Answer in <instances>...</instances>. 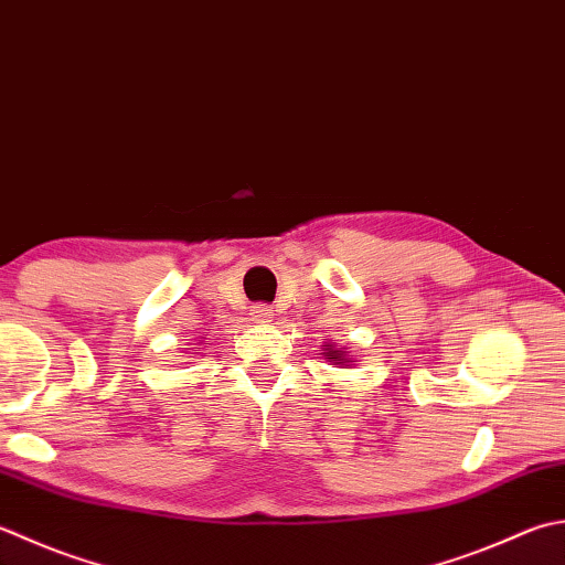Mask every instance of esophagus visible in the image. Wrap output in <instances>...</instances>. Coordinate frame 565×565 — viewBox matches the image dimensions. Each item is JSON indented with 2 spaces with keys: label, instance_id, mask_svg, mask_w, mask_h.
Segmentation results:
<instances>
[{
  "label": "esophagus",
  "instance_id": "obj_1",
  "mask_svg": "<svg viewBox=\"0 0 565 565\" xmlns=\"http://www.w3.org/2000/svg\"><path fill=\"white\" fill-rule=\"evenodd\" d=\"M271 306H267V303H257L252 308V320H257V323H269L271 320Z\"/></svg>",
  "mask_w": 565,
  "mask_h": 565
}]
</instances>
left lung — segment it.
<instances>
[{"mask_svg":"<svg viewBox=\"0 0 565 565\" xmlns=\"http://www.w3.org/2000/svg\"><path fill=\"white\" fill-rule=\"evenodd\" d=\"M326 358H328V360H335V362H338V360H342V350H333V348H330V345H328V352H326ZM338 364H342V362H338Z\"/></svg>","mask_w":565,"mask_h":565,"instance_id":"1","label":"left lung"}]
</instances>
